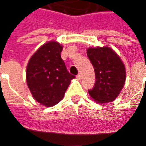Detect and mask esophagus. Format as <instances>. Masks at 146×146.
<instances>
[{"label":"esophagus","mask_w":146,"mask_h":146,"mask_svg":"<svg viewBox=\"0 0 146 146\" xmlns=\"http://www.w3.org/2000/svg\"><path fill=\"white\" fill-rule=\"evenodd\" d=\"M81 74H78L77 75V76H76V78H77V80H80L81 79Z\"/></svg>","instance_id":"obj_1"}]
</instances>
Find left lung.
Instances as JSON below:
<instances>
[{
	"label": "left lung",
	"mask_w": 146,
	"mask_h": 146,
	"mask_svg": "<svg viewBox=\"0 0 146 146\" xmlns=\"http://www.w3.org/2000/svg\"><path fill=\"white\" fill-rule=\"evenodd\" d=\"M87 54L95 71V84L88 90L93 101L111 102L117 98L126 80V69L119 56L108 46L88 48Z\"/></svg>",
	"instance_id": "8db88e82"
}]
</instances>
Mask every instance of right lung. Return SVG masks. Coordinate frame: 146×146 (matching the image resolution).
I'll use <instances>...</instances> for the list:
<instances>
[{"label":"right lung","instance_id":"right-lung-1","mask_svg":"<svg viewBox=\"0 0 146 146\" xmlns=\"http://www.w3.org/2000/svg\"><path fill=\"white\" fill-rule=\"evenodd\" d=\"M63 46L51 40L44 44L29 59L26 80L33 98L51 107L62 100L75 76L70 75L61 58Z\"/></svg>","mask_w":146,"mask_h":146}]
</instances>
